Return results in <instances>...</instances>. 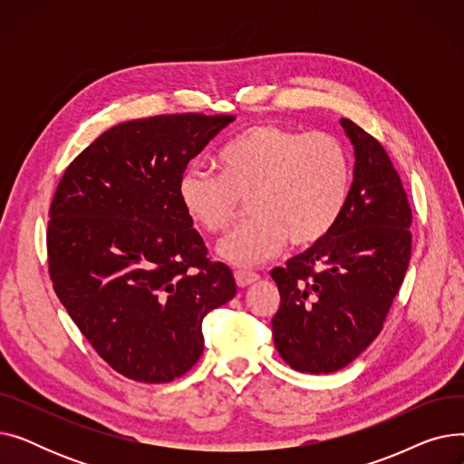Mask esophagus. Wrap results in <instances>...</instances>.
Here are the masks:
<instances>
[{
    "instance_id": "obj_1",
    "label": "esophagus",
    "mask_w": 464,
    "mask_h": 464,
    "mask_svg": "<svg viewBox=\"0 0 464 464\" xmlns=\"http://www.w3.org/2000/svg\"><path fill=\"white\" fill-rule=\"evenodd\" d=\"M257 278H259V275H256L252 271H242V269L235 271V280H237L238 287H246V285L254 284Z\"/></svg>"
}]
</instances>
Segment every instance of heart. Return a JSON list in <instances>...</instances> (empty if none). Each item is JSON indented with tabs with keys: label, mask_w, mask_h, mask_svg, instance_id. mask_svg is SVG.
<instances>
[{
	"label": "heart",
	"mask_w": 464,
	"mask_h": 464,
	"mask_svg": "<svg viewBox=\"0 0 464 464\" xmlns=\"http://www.w3.org/2000/svg\"><path fill=\"white\" fill-rule=\"evenodd\" d=\"M219 176L189 165L179 179V201L191 222L210 235L224 233L240 199L250 219L218 246L229 263L250 266L278 254L285 242L308 248L343 218L352 193V158L327 131H297L254 124L229 139L216 156Z\"/></svg>",
	"instance_id": "obj_1"
}]
</instances>
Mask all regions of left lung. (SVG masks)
<instances>
[{
  "label": "left lung",
  "instance_id": "1",
  "mask_svg": "<svg viewBox=\"0 0 464 464\" xmlns=\"http://www.w3.org/2000/svg\"><path fill=\"white\" fill-rule=\"evenodd\" d=\"M340 126L355 156L348 207L325 238L271 271L280 291L275 346L310 374L344 369L371 346L411 256V208L392 160L352 120Z\"/></svg>",
  "mask_w": 464,
  "mask_h": 464
}]
</instances>
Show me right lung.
I'll use <instances>...</instances> for the list:
<instances>
[{
    "label": "right lung",
    "instance_id": "obj_1",
    "mask_svg": "<svg viewBox=\"0 0 464 464\" xmlns=\"http://www.w3.org/2000/svg\"><path fill=\"white\" fill-rule=\"evenodd\" d=\"M233 120L124 121L72 160L56 188L48 273L71 320L121 376L165 383L186 374L205 348L203 318L237 294L177 193L189 160Z\"/></svg>",
    "mask_w": 464,
    "mask_h": 464
}]
</instances>
